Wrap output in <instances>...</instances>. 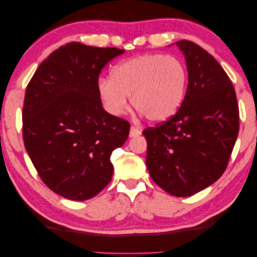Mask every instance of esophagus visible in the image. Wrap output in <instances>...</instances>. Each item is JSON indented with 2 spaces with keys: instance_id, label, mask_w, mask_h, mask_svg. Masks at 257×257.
I'll use <instances>...</instances> for the list:
<instances>
[{
  "instance_id": "1",
  "label": "esophagus",
  "mask_w": 257,
  "mask_h": 257,
  "mask_svg": "<svg viewBox=\"0 0 257 257\" xmlns=\"http://www.w3.org/2000/svg\"><path fill=\"white\" fill-rule=\"evenodd\" d=\"M141 132H142L141 128H139L138 126L132 125V126H131V130H130V137H131V138L138 137V136H140Z\"/></svg>"
}]
</instances>
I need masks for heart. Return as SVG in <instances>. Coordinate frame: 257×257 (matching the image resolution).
<instances>
[{"mask_svg":"<svg viewBox=\"0 0 257 257\" xmlns=\"http://www.w3.org/2000/svg\"><path fill=\"white\" fill-rule=\"evenodd\" d=\"M188 70L178 58L148 53L121 62L111 79L100 78L98 90L104 106L112 115H121L133 107L153 121L171 118L183 102Z\"/></svg>","mask_w":257,"mask_h":257,"instance_id":"obj_1","label":"heart"}]
</instances>
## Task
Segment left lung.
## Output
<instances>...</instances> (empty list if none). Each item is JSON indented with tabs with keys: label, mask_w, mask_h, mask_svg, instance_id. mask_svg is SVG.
<instances>
[{
	"label": "left lung",
	"mask_w": 257,
	"mask_h": 257,
	"mask_svg": "<svg viewBox=\"0 0 257 257\" xmlns=\"http://www.w3.org/2000/svg\"><path fill=\"white\" fill-rule=\"evenodd\" d=\"M188 69V87L176 113L147 127V167L163 190L188 197L221 178L239 132V107L232 82L206 50L179 41Z\"/></svg>",
	"instance_id": "1"
}]
</instances>
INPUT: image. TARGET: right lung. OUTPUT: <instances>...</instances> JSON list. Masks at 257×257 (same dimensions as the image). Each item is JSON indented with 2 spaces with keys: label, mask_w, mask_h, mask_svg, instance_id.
Masks as SVG:
<instances>
[{
  "label": "right lung",
  "mask_w": 257,
  "mask_h": 257,
  "mask_svg": "<svg viewBox=\"0 0 257 257\" xmlns=\"http://www.w3.org/2000/svg\"><path fill=\"white\" fill-rule=\"evenodd\" d=\"M124 50L70 42L36 69L25 93L23 138L41 180L67 199L86 200L111 181L110 155L130 123L102 108L101 69Z\"/></svg>",
  "instance_id": "add662e5"
}]
</instances>
